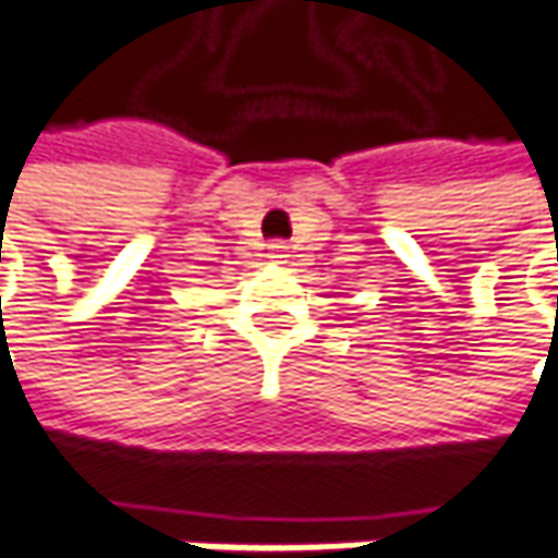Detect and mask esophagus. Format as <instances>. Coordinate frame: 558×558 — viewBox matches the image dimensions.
<instances>
[{"label": "esophagus", "mask_w": 558, "mask_h": 558, "mask_svg": "<svg viewBox=\"0 0 558 558\" xmlns=\"http://www.w3.org/2000/svg\"><path fill=\"white\" fill-rule=\"evenodd\" d=\"M268 259H271V262L287 259V243H280V241L268 243Z\"/></svg>", "instance_id": "obj_1"}]
</instances>
